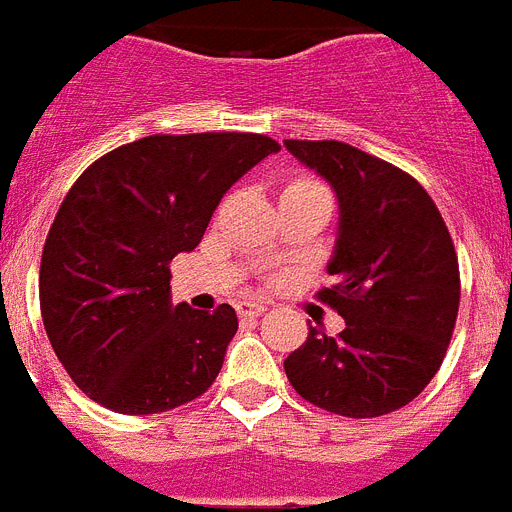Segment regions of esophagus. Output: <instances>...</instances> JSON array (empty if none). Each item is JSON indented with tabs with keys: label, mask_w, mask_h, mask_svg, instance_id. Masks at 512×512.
Returning <instances> with one entry per match:
<instances>
[{
	"label": "esophagus",
	"mask_w": 512,
	"mask_h": 512,
	"mask_svg": "<svg viewBox=\"0 0 512 512\" xmlns=\"http://www.w3.org/2000/svg\"><path fill=\"white\" fill-rule=\"evenodd\" d=\"M236 312H239V317H260L263 312H268V304L263 302H239L236 304Z\"/></svg>",
	"instance_id": "obj_1"
}]
</instances>
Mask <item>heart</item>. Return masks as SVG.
Instances as JSON below:
<instances>
[{
	"label": "heart",
	"mask_w": 512,
	"mask_h": 512,
	"mask_svg": "<svg viewBox=\"0 0 512 512\" xmlns=\"http://www.w3.org/2000/svg\"><path fill=\"white\" fill-rule=\"evenodd\" d=\"M299 195H320V197H330L328 190H325V184L317 182L315 176L299 174L291 176L286 187H283V197H299Z\"/></svg>",
	"instance_id": "b5f03b06"
}]
</instances>
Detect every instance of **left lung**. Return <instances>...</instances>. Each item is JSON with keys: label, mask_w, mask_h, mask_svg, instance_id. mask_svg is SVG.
<instances>
[{"label": "left lung", "mask_w": 512, "mask_h": 512, "mask_svg": "<svg viewBox=\"0 0 512 512\" xmlns=\"http://www.w3.org/2000/svg\"><path fill=\"white\" fill-rule=\"evenodd\" d=\"M336 190L338 242L317 299L346 320L338 336L309 328L283 362L304 401L351 419L411 403L453 338L461 273L435 200L414 176L338 140H283Z\"/></svg>", "instance_id": "1"}]
</instances>
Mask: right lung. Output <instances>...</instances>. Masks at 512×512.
<instances>
[{
    "label": "right lung",
    "instance_id": "add662e5",
    "mask_svg": "<svg viewBox=\"0 0 512 512\" xmlns=\"http://www.w3.org/2000/svg\"><path fill=\"white\" fill-rule=\"evenodd\" d=\"M278 148L252 132L148 135L77 176L46 236L38 296L51 349L88 398L145 416L213 385L239 320L229 304L171 307L169 265Z\"/></svg>",
    "mask_w": 512,
    "mask_h": 512
}]
</instances>
